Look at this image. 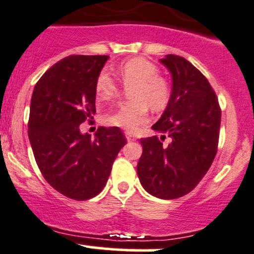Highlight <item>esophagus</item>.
I'll return each mask as SVG.
<instances>
[{"mask_svg": "<svg viewBox=\"0 0 254 254\" xmlns=\"http://www.w3.org/2000/svg\"><path fill=\"white\" fill-rule=\"evenodd\" d=\"M126 138H127L128 142H132V140H135V137H134V135H133L132 133H129V132H127V133H126Z\"/></svg>", "mask_w": 254, "mask_h": 254, "instance_id": "34e87169", "label": "esophagus"}]
</instances>
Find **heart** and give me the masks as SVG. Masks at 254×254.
Returning <instances> with one entry per match:
<instances>
[{
  "instance_id": "obj_1",
  "label": "heart",
  "mask_w": 254,
  "mask_h": 254,
  "mask_svg": "<svg viewBox=\"0 0 254 254\" xmlns=\"http://www.w3.org/2000/svg\"><path fill=\"white\" fill-rule=\"evenodd\" d=\"M153 63L135 58L119 67V75L132 100L120 105L116 111L107 115L106 122L128 132H134L148 117V105L154 111H160L170 99V85ZM96 94L100 99L109 100L119 94L116 81L107 72H101L96 80Z\"/></svg>"
}]
</instances>
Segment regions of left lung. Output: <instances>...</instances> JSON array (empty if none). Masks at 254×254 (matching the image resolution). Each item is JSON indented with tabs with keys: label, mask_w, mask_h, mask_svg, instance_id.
I'll return each instance as SVG.
<instances>
[{
	"label": "left lung",
	"mask_w": 254,
	"mask_h": 254,
	"mask_svg": "<svg viewBox=\"0 0 254 254\" xmlns=\"http://www.w3.org/2000/svg\"><path fill=\"white\" fill-rule=\"evenodd\" d=\"M159 62L172 75V94L153 125L160 138H142L137 174L150 195L170 200L191 191L217 152L221 110L206 77L185 58L168 54ZM165 136L170 142L165 145Z\"/></svg>",
	"instance_id": "1"
}]
</instances>
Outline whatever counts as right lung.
<instances>
[{
    "mask_svg": "<svg viewBox=\"0 0 254 254\" xmlns=\"http://www.w3.org/2000/svg\"><path fill=\"white\" fill-rule=\"evenodd\" d=\"M107 55H70L34 86L28 137L44 179L60 194L89 200L102 191L126 138L119 127H100L92 138L80 125L96 114V80Z\"/></svg>",
    "mask_w": 254,
    "mask_h": 254,
    "instance_id": "add662e5",
    "label": "right lung"
}]
</instances>
